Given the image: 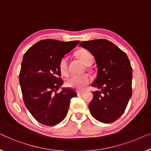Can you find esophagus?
<instances>
[{
	"mask_svg": "<svg viewBox=\"0 0 151 151\" xmlns=\"http://www.w3.org/2000/svg\"><path fill=\"white\" fill-rule=\"evenodd\" d=\"M76 93H77L78 95H81L83 94V91H77Z\"/></svg>",
	"mask_w": 151,
	"mask_h": 151,
	"instance_id": "esophagus-1",
	"label": "esophagus"
}]
</instances>
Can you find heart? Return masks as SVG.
<instances>
[{
	"instance_id": "1",
	"label": "heart",
	"mask_w": 151,
	"mask_h": 151,
	"mask_svg": "<svg viewBox=\"0 0 151 151\" xmlns=\"http://www.w3.org/2000/svg\"><path fill=\"white\" fill-rule=\"evenodd\" d=\"M76 57L85 65L91 64L93 61V56L88 50L86 49H80L76 52ZM59 70L63 75L68 74V60L67 57H63L59 63ZM91 78L88 75H83L79 76H72L65 81L67 87L75 89L77 90H81L85 87L90 83Z\"/></svg>"
}]
</instances>
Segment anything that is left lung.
I'll use <instances>...</instances> for the list:
<instances>
[{
  "label": "left lung",
  "mask_w": 151,
  "mask_h": 151,
  "mask_svg": "<svg viewBox=\"0 0 151 151\" xmlns=\"http://www.w3.org/2000/svg\"><path fill=\"white\" fill-rule=\"evenodd\" d=\"M79 46L94 57L98 68L92 84L98 90L92 92L90 113L99 122H113L122 115L132 96L130 61L124 52L108 40L83 41Z\"/></svg>",
  "instance_id": "obj_1"
}]
</instances>
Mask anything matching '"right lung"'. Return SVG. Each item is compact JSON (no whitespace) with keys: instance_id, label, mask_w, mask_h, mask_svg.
<instances>
[{"instance_id":"1","label":"right lung","mask_w":151,"mask_h":151,"mask_svg":"<svg viewBox=\"0 0 151 151\" xmlns=\"http://www.w3.org/2000/svg\"><path fill=\"white\" fill-rule=\"evenodd\" d=\"M79 41L44 40L29 48L23 57L19 81L24 104L33 117L42 124L55 126L63 120L75 90L62 88L59 63Z\"/></svg>"}]
</instances>
